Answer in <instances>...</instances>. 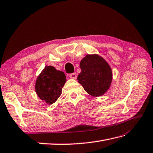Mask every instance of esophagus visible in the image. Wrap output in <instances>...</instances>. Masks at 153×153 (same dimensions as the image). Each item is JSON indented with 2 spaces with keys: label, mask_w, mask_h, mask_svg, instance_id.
Instances as JSON below:
<instances>
[{
  "label": "esophagus",
  "mask_w": 153,
  "mask_h": 153,
  "mask_svg": "<svg viewBox=\"0 0 153 153\" xmlns=\"http://www.w3.org/2000/svg\"><path fill=\"white\" fill-rule=\"evenodd\" d=\"M69 76H70L71 79H76V74L75 73H72V74H70Z\"/></svg>",
  "instance_id": "esophagus-1"
}]
</instances>
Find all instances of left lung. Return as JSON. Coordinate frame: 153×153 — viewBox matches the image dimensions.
<instances>
[{
  "instance_id": "obj_1",
  "label": "left lung",
  "mask_w": 153,
  "mask_h": 153,
  "mask_svg": "<svg viewBox=\"0 0 153 153\" xmlns=\"http://www.w3.org/2000/svg\"><path fill=\"white\" fill-rule=\"evenodd\" d=\"M81 73L78 82L90 96L104 95L111 86L113 74L108 62L98 54L86 55L80 63Z\"/></svg>"
}]
</instances>
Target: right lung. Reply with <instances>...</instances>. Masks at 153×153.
I'll return each instance as SVG.
<instances>
[{
	"label": "right lung",
	"mask_w": 153,
	"mask_h": 153,
	"mask_svg": "<svg viewBox=\"0 0 153 153\" xmlns=\"http://www.w3.org/2000/svg\"><path fill=\"white\" fill-rule=\"evenodd\" d=\"M66 81V76L63 71H58L53 66L46 65L36 79V94L47 104H53L61 96L62 88Z\"/></svg>",
	"instance_id": "right-lung-1"
}]
</instances>
